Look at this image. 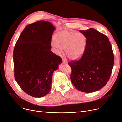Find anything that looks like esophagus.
<instances>
[{
    "instance_id": "esophagus-1",
    "label": "esophagus",
    "mask_w": 122,
    "mask_h": 122,
    "mask_svg": "<svg viewBox=\"0 0 122 122\" xmlns=\"http://www.w3.org/2000/svg\"><path fill=\"white\" fill-rule=\"evenodd\" d=\"M62 62L63 63H67V61L64 59H62Z\"/></svg>"
}]
</instances>
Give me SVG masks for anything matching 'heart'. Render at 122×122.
<instances>
[{
  "mask_svg": "<svg viewBox=\"0 0 122 122\" xmlns=\"http://www.w3.org/2000/svg\"><path fill=\"white\" fill-rule=\"evenodd\" d=\"M53 46L58 53L65 50L69 59L77 60L84 53L87 39L82 33H76L63 31L56 34L54 37Z\"/></svg>",
  "mask_w": 122,
  "mask_h": 122,
  "instance_id": "obj_1",
  "label": "heart"
}]
</instances>
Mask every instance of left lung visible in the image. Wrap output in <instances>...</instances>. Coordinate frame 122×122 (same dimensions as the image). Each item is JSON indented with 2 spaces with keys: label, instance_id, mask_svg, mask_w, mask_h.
<instances>
[{
  "label": "left lung",
  "instance_id": "left-lung-1",
  "mask_svg": "<svg viewBox=\"0 0 122 122\" xmlns=\"http://www.w3.org/2000/svg\"><path fill=\"white\" fill-rule=\"evenodd\" d=\"M87 39L84 53L78 61L68 62L71 81L80 91L99 90L110 79L114 65V54L108 37L94 29L80 31Z\"/></svg>",
  "mask_w": 122,
  "mask_h": 122
}]
</instances>
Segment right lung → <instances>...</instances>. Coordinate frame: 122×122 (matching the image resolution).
Here are the masks:
<instances>
[{
  "label": "right lung",
  "mask_w": 122,
  "mask_h": 122,
  "mask_svg": "<svg viewBox=\"0 0 122 122\" xmlns=\"http://www.w3.org/2000/svg\"><path fill=\"white\" fill-rule=\"evenodd\" d=\"M55 30L49 22L39 21L24 28L13 51L15 79L28 95L40 98L50 91L52 75L61 58L51 51Z\"/></svg>",
  "instance_id": "1"
}]
</instances>
